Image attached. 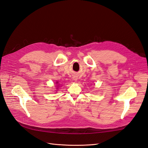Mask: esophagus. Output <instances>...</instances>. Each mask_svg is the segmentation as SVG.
<instances>
[{
    "instance_id": "34e87169",
    "label": "esophagus",
    "mask_w": 148,
    "mask_h": 148,
    "mask_svg": "<svg viewBox=\"0 0 148 148\" xmlns=\"http://www.w3.org/2000/svg\"><path fill=\"white\" fill-rule=\"evenodd\" d=\"M73 79V80H74V81H75V82H77V77H74Z\"/></svg>"
}]
</instances>
